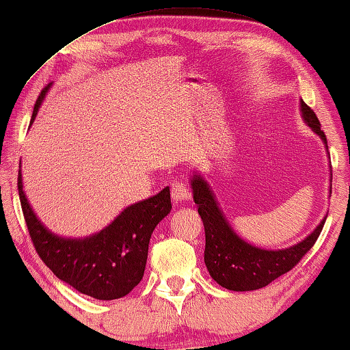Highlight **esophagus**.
Segmentation results:
<instances>
[{
    "mask_svg": "<svg viewBox=\"0 0 350 350\" xmlns=\"http://www.w3.org/2000/svg\"><path fill=\"white\" fill-rule=\"evenodd\" d=\"M170 196H172V200H174L175 203H181V202H186L187 197H189L191 193L185 183L178 181V183H174V185H172Z\"/></svg>",
    "mask_w": 350,
    "mask_h": 350,
    "instance_id": "1",
    "label": "esophagus"
}]
</instances>
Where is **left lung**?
I'll list each match as a JSON object with an SVG mask.
<instances>
[{
  "label": "left lung",
  "instance_id": "1",
  "mask_svg": "<svg viewBox=\"0 0 350 350\" xmlns=\"http://www.w3.org/2000/svg\"><path fill=\"white\" fill-rule=\"evenodd\" d=\"M300 111L306 125L318 134L327 147V137L321 130V123L313 109L300 101ZM191 186L193 202L197 203L198 214L205 227V265L208 272L220 286L230 291H254L265 288L275 278L291 271L314 245L325 224V219L321 220L313 233L289 249H258L234 233L220 211L208 183L200 175L192 176Z\"/></svg>",
  "mask_w": 350,
  "mask_h": 350
}]
</instances>
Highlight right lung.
Wrapping results in <instances>:
<instances>
[{"label":"right lung","instance_id":"1","mask_svg":"<svg viewBox=\"0 0 350 350\" xmlns=\"http://www.w3.org/2000/svg\"><path fill=\"white\" fill-rule=\"evenodd\" d=\"M51 84L42 90L32 111L34 122ZM18 196L36 252L59 280L98 300H114L133 291L142 280L148 243L157 225L172 209L170 191L164 187L117 216L100 233L84 239L56 236L40 222L29 206L18 172Z\"/></svg>","mask_w":350,"mask_h":350}]
</instances>
